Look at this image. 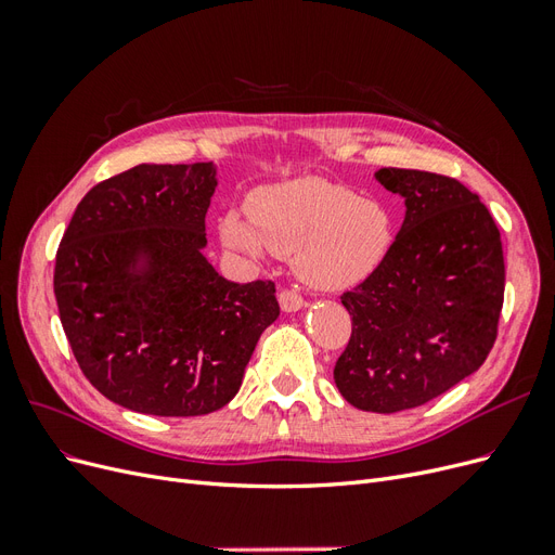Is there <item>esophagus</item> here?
Wrapping results in <instances>:
<instances>
[{
  "instance_id": "obj_1",
  "label": "esophagus",
  "mask_w": 555,
  "mask_h": 555,
  "mask_svg": "<svg viewBox=\"0 0 555 555\" xmlns=\"http://www.w3.org/2000/svg\"><path fill=\"white\" fill-rule=\"evenodd\" d=\"M278 300H280V308H282V312H298L300 308L306 306V300L300 298L296 292H292V289H284V292H280Z\"/></svg>"
}]
</instances>
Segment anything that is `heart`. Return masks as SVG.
Here are the masks:
<instances>
[{"label":"heart","instance_id":"obj_1","mask_svg":"<svg viewBox=\"0 0 555 555\" xmlns=\"http://www.w3.org/2000/svg\"><path fill=\"white\" fill-rule=\"evenodd\" d=\"M247 215L222 217V243L247 257H261L266 247L294 257L296 275L319 292L367 280L393 245V217L382 201L314 176L263 184L251 192Z\"/></svg>","mask_w":555,"mask_h":555}]
</instances>
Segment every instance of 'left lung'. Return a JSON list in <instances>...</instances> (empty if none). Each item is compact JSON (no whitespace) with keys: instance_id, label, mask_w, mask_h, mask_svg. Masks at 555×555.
I'll list each match as a JSON object with an SVG mask.
<instances>
[{"instance_id":"8db88e82","label":"left lung","mask_w":555,"mask_h":555,"mask_svg":"<svg viewBox=\"0 0 555 555\" xmlns=\"http://www.w3.org/2000/svg\"><path fill=\"white\" fill-rule=\"evenodd\" d=\"M405 201L389 257L343 296L351 338L335 363L343 398L391 414L442 396L477 373L495 343L505 259L491 212L459 180L379 169Z\"/></svg>"}]
</instances>
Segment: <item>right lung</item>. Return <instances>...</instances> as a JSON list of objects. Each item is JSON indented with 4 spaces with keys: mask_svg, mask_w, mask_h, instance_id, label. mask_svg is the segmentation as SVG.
Masks as SVG:
<instances>
[{
    "mask_svg": "<svg viewBox=\"0 0 555 555\" xmlns=\"http://www.w3.org/2000/svg\"><path fill=\"white\" fill-rule=\"evenodd\" d=\"M217 166L139 164L92 188L55 259L60 319L80 371L131 412L201 416L238 393L280 306L204 249Z\"/></svg>",
    "mask_w": 555,
    "mask_h": 555,
    "instance_id": "obj_1",
    "label": "right lung"
}]
</instances>
